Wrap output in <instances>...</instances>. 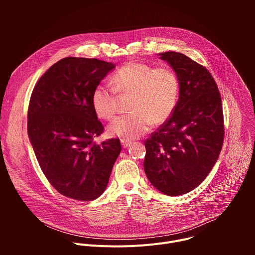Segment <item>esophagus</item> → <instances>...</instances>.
<instances>
[{
  "mask_svg": "<svg viewBox=\"0 0 255 255\" xmlns=\"http://www.w3.org/2000/svg\"><path fill=\"white\" fill-rule=\"evenodd\" d=\"M121 144H122L123 148H127V147H129L130 145L132 144V141L127 140V139H121Z\"/></svg>",
  "mask_w": 255,
  "mask_h": 255,
  "instance_id": "1",
  "label": "esophagus"
}]
</instances>
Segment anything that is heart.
Listing matches in <instances>:
<instances>
[{"label":"heart","mask_w":255,"mask_h":255,"mask_svg":"<svg viewBox=\"0 0 255 255\" xmlns=\"http://www.w3.org/2000/svg\"><path fill=\"white\" fill-rule=\"evenodd\" d=\"M112 86L95 87L91 103L96 115L111 119L117 112V97L131 95V113L119 116L109 124L107 131L112 137L135 139L149 131L155 124L165 122L173 113L179 94V83L168 67L130 61L116 70Z\"/></svg>","instance_id":"b5f03b06"}]
</instances>
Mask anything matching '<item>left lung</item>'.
I'll list each match as a JSON object with an SVG mask.
<instances>
[{
    "label": "left lung",
    "instance_id": "8db88e82",
    "mask_svg": "<svg viewBox=\"0 0 255 255\" xmlns=\"http://www.w3.org/2000/svg\"><path fill=\"white\" fill-rule=\"evenodd\" d=\"M158 55L175 71L179 96L168 120L145 140L144 171L160 193L179 196L201 185L219 157L224 139L222 102L206 67L179 52Z\"/></svg>",
    "mask_w": 255,
    "mask_h": 255
}]
</instances>
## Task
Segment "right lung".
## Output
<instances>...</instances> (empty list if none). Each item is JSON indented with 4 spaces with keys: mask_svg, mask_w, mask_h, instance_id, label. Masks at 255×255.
I'll use <instances>...</instances> for the list:
<instances>
[{
    "mask_svg": "<svg viewBox=\"0 0 255 255\" xmlns=\"http://www.w3.org/2000/svg\"><path fill=\"white\" fill-rule=\"evenodd\" d=\"M114 68L97 58L65 57L48 68L32 92L28 136L44 175L67 198H99L121 152L119 139L94 142L104 127L92 107V93Z\"/></svg>",
    "mask_w": 255,
    "mask_h": 255,
    "instance_id": "1",
    "label": "right lung"
}]
</instances>
